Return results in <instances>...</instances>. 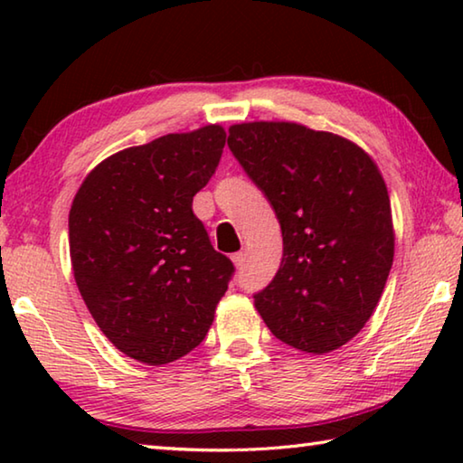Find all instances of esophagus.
Masks as SVG:
<instances>
[{
  "instance_id": "esophagus-1",
  "label": "esophagus",
  "mask_w": 463,
  "mask_h": 463,
  "mask_svg": "<svg viewBox=\"0 0 463 463\" xmlns=\"http://www.w3.org/2000/svg\"><path fill=\"white\" fill-rule=\"evenodd\" d=\"M245 260H247V250H237V253H232V263L237 265L239 269L245 265Z\"/></svg>"
}]
</instances>
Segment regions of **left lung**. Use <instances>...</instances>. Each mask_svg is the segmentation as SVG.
Here are the masks:
<instances>
[{
	"mask_svg": "<svg viewBox=\"0 0 463 463\" xmlns=\"http://www.w3.org/2000/svg\"><path fill=\"white\" fill-rule=\"evenodd\" d=\"M229 148L269 200L284 257L255 307L292 347L323 355L370 320L394 260L386 184L372 156L296 122L229 128Z\"/></svg>",
	"mask_w": 463,
	"mask_h": 463,
	"instance_id": "left-lung-1",
	"label": "left lung"
}]
</instances>
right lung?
I'll return each instance as SVG.
<instances>
[{
    "label": "right lung",
    "instance_id": "1",
    "mask_svg": "<svg viewBox=\"0 0 463 463\" xmlns=\"http://www.w3.org/2000/svg\"><path fill=\"white\" fill-rule=\"evenodd\" d=\"M218 124L108 156L69 213L77 288L116 349L146 365L190 354L214 320L234 265L192 202L221 163Z\"/></svg>",
    "mask_w": 463,
    "mask_h": 463
}]
</instances>
